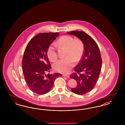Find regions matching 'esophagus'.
Here are the masks:
<instances>
[{
  "instance_id": "1",
  "label": "esophagus",
  "mask_w": 125,
  "mask_h": 125,
  "mask_svg": "<svg viewBox=\"0 0 125 125\" xmlns=\"http://www.w3.org/2000/svg\"><path fill=\"white\" fill-rule=\"evenodd\" d=\"M63 76L66 77L67 78L69 77V75H68V74H63Z\"/></svg>"
}]
</instances>
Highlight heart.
Returning a JSON list of instances; mask_svg holds the SVG:
<instances>
[{
    "label": "heart",
    "mask_w": 125,
    "mask_h": 125,
    "mask_svg": "<svg viewBox=\"0 0 125 125\" xmlns=\"http://www.w3.org/2000/svg\"><path fill=\"white\" fill-rule=\"evenodd\" d=\"M56 46L65 49V58L58 60L53 65L55 71L62 73H67L74 65V62L80 61L83 56L84 46L83 41L79 39L74 38L71 36H62L55 42ZM48 57L52 62L58 59V53L56 46L51 44L48 48Z\"/></svg>",
    "instance_id": "heart-1"
}]
</instances>
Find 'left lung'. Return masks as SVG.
Here are the masks:
<instances>
[{
	"mask_svg": "<svg viewBox=\"0 0 125 125\" xmlns=\"http://www.w3.org/2000/svg\"><path fill=\"white\" fill-rule=\"evenodd\" d=\"M67 33L77 36L84 44L83 56L74 67L75 73L70 76L77 83V86L71 89L72 91L83 95L93 89L98 79L102 65L100 52L95 40L85 32L72 31Z\"/></svg>",
	"mask_w": 125,
	"mask_h": 125,
	"instance_id": "8db88e82",
	"label": "left lung"
}]
</instances>
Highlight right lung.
Returning <instances> with one entry per match:
<instances>
[{
	"mask_svg": "<svg viewBox=\"0 0 125 125\" xmlns=\"http://www.w3.org/2000/svg\"><path fill=\"white\" fill-rule=\"evenodd\" d=\"M59 36L58 33H39L30 40L25 50L21 63L24 78L29 89L38 95L49 92L55 80L62 76L60 73L46 74L51 68L48 48Z\"/></svg>",
	"mask_w": 125,
	"mask_h": 125,
	"instance_id": "1",
	"label": "right lung"
}]
</instances>
